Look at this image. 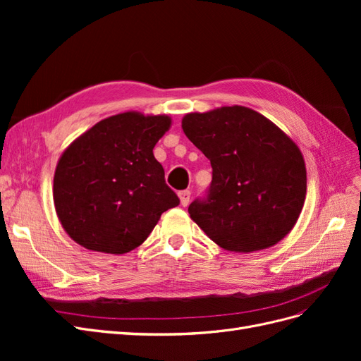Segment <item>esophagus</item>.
<instances>
[{"label":"esophagus","instance_id":"1","mask_svg":"<svg viewBox=\"0 0 361 361\" xmlns=\"http://www.w3.org/2000/svg\"><path fill=\"white\" fill-rule=\"evenodd\" d=\"M190 197H191V191L190 190L179 191V199H180V204L182 206H187L190 203Z\"/></svg>","mask_w":361,"mask_h":361}]
</instances>
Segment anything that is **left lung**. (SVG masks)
<instances>
[{
    "label": "left lung",
    "instance_id": "8db88e82",
    "mask_svg": "<svg viewBox=\"0 0 361 361\" xmlns=\"http://www.w3.org/2000/svg\"><path fill=\"white\" fill-rule=\"evenodd\" d=\"M182 129L212 166L209 188L188 207L202 231L236 253L281 241L307 190L298 146L267 117L239 105L187 114Z\"/></svg>",
    "mask_w": 361,
    "mask_h": 361
}]
</instances>
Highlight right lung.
Listing matches in <instances>:
<instances>
[{
    "label": "right lung",
    "mask_w": 361,
    "mask_h": 361,
    "mask_svg": "<svg viewBox=\"0 0 361 361\" xmlns=\"http://www.w3.org/2000/svg\"><path fill=\"white\" fill-rule=\"evenodd\" d=\"M170 123L167 116L122 113L64 150L54 174V204L75 243L128 253L146 241L162 212L179 204L154 157Z\"/></svg>",
    "instance_id": "obj_1"
}]
</instances>
